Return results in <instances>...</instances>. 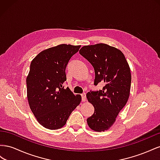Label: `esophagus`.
<instances>
[{"label":"esophagus","instance_id":"esophagus-1","mask_svg":"<svg viewBox=\"0 0 160 160\" xmlns=\"http://www.w3.org/2000/svg\"><path fill=\"white\" fill-rule=\"evenodd\" d=\"M81 97H82V102H85L86 100V93H82L81 94Z\"/></svg>","mask_w":160,"mask_h":160}]
</instances>
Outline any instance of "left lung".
Masks as SVG:
<instances>
[{
	"label": "left lung",
	"instance_id": "left-lung-1",
	"mask_svg": "<svg viewBox=\"0 0 160 160\" xmlns=\"http://www.w3.org/2000/svg\"><path fill=\"white\" fill-rule=\"evenodd\" d=\"M79 53L94 68V85L104 84L102 90H90L86 94L94 107V114L87 118L88 125L95 131H104L113 125L128 100L131 82L130 68L124 54L107 44L86 45Z\"/></svg>",
	"mask_w": 160,
	"mask_h": 160
}]
</instances>
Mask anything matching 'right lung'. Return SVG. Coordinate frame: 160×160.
Instances as JSON below:
<instances>
[{
    "label": "right lung",
    "mask_w": 160,
    "mask_h": 160,
    "mask_svg": "<svg viewBox=\"0 0 160 160\" xmlns=\"http://www.w3.org/2000/svg\"><path fill=\"white\" fill-rule=\"evenodd\" d=\"M80 47L59 45L40 52L31 63L26 80L27 98L32 112L46 129L62 128L80 103L81 96L63 86L68 62Z\"/></svg>",
    "instance_id": "1"
}]
</instances>
